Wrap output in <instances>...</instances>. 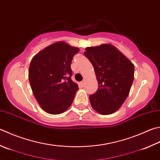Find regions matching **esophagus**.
Segmentation results:
<instances>
[{
  "instance_id": "esophagus-1",
  "label": "esophagus",
  "mask_w": 160,
  "mask_h": 160,
  "mask_svg": "<svg viewBox=\"0 0 160 160\" xmlns=\"http://www.w3.org/2000/svg\"><path fill=\"white\" fill-rule=\"evenodd\" d=\"M81 85H83V84H84V80H83V81H81Z\"/></svg>"
}]
</instances>
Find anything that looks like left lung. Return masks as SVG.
<instances>
[{"mask_svg":"<svg viewBox=\"0 0 160 160\" xmlns=\"http://www.w3.org/2000/svg\"><path fill=\"white\" fill-rule=\"evenodd\" d=\"M83 53L93 65L98 81V90L89 96L91 106L102 115L114 113L129 95L134 65L109 44L87 47Z\"/></svg>","mask_w":160,"mask_h":160,"instance_id":"left-lung-1","label":"left lung"}]
</instances>
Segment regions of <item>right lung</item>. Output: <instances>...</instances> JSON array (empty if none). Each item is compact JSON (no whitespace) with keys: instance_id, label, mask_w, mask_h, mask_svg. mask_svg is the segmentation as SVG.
<instances>
[{"instance_id":"obj_1","label":"right lung","mask_w":160,"mask_h":160,"mask_svg":"<svg viewBox=\"0 0 160 160\" xmlns=\"http://www.w3.org/2000/svg\"><path fill=\"white\" fill-rule=\"evenodd\" d=\"M79 52V48L58 42L32 58L29 67V81L35 99L47 113H61L73 102L79 88L71 79V63Z\"/></svg>"}]
</instances>
